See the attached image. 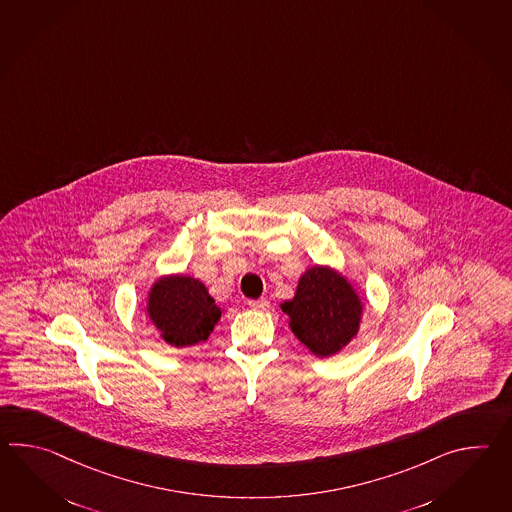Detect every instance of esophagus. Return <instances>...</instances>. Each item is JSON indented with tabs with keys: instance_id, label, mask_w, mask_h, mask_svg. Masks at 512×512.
Here are the masks:
<instances>
[{
	"instance_id": "esophagus-1",
	"label": "esophagus",
	"mask_w": 512,
	"mask_h": 512,
	"mask_svg": "<svg viewBox=\"0 0 512 512\" xmlns=\"http://www.w3.org/2000/svg\"><path fill=\"white\" fill-rule=\"evenodd\" d=\"M248 305H250V308H253V310L264 312V310H268V307H270V301H268L266 297H262V299H255V301H250Z\"/></svg>"
}]
</instances>
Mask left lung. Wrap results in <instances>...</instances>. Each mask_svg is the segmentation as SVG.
Returning a JSON list of instances; mask_svg holds the SVG:
<instances>
[{
  "label": "left lung",
  "instance_id": "1",
  "mask_svg": "<svg viewBox=\"0 0 512 512\" xmlns=\"http://www.w3.org/2000/svg\"><path fill=\"white\" fill-rule=\"evenodd\" d=\"M288 327L318 358L340 353L356 338L364 301L354 284L327 264H314L297 281L296 294L281 303Z\"/></svg>",
  "mask_w": 512,
  "mask_h": 512
}]
</instances>
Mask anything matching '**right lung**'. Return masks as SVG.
I'll return each instance as SVG.
<instances>
[{"label":"right lung","mask_w":512,"mask_h":512,"mask_svg":"<svg viewBox=\"0 0 512 512\" xmlns=\"http://www.w3.org/2000/svg\"><path fill=\"white\" fill-rule=\"evenodd\" d=\"M145 312L161 340L183 349L207 341L224 310L200 279L169 273L159 275L148 288Z\"/></svg>","instance_id":"obj_1"}]
</instances>
